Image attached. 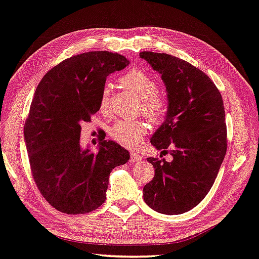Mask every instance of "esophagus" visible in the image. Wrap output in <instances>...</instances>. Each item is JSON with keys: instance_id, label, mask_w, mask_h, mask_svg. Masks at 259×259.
I'll use <instances>...</instances> for the list:
<instances>
[{"instance_id": "34e87169", "label": "esophagus", "mask_w": 259, "mask_h": 259, "mask_svg": "<svg viewBox=\"0 0 259 259\" xmlns=\"http://www.w3.org/2000/svg\"><path fill=\"white\" fill-rule=\"evenodd\" d=\"M143 159V156L138 153H131L130 155V161L131 163H137V161H139Z\"/></svg>"}]
</instances>
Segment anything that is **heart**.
Returning a JSON list of instances; mask_svg holds the SVG:
<instances>
[{"mask_svg": "<svg viewBox=\"0 0 259 259\" xmlns=\"http://www.w3.org/2000/svg\"><path fill=\"white\" fill-rule=\"evenodd\" d=\"M121 83L130 90L141 102V110L150 122L160 123L168 112V103L158 94V83L145 70L135 68L121 77ZM110 85L105 84L100 96L101 109L109 104ZM147 133V124L143 121H118L111 126V138L124 147H134L139 144L140 138Z\"/></svg>", "mask_w": 259, "mask_h": 259, "instance_id": "1", "label": "heart"}]
</instances>
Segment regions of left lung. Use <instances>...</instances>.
<instances>
[{"mask_svg":"<svg viewBox=\"0 0 259 259\" xmlns=\"http://www.w3.org/2000/svg\"><path fill=\"white\" fill-rule=\"evenodd\" d=\"M139 56L160 74L168 100L165 121L150 141L173 156L171 161L147 158L155 176L144 187V200L159 213L181 214L209 193L224 161V101L209 76L185 60L153 52Z\"/></svg>","mask_w":259,"mask_h":259,"instance_id":"obj_1","label":"left lung"}]
</instances>
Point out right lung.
I'll return each mask as SVG.
<instances>
[{
    "instance_id": "add662e5",
    "label": "right lung",
    "mask_w": 259,
    "mask_h": 259,
    "mask_svg": "<svg viewBox=\"0 0 259 259\" xmlns=\"http://www.w3.org/2000/svg\"><path fill=\"white\" fill-rule=\"evenodd\" d=\"M129 64L124 56L90 52L55 66L40 80L24 123V141L38 190L56 210L82 214L105 201L109 176L128 150L101 139L92 153L79 143L83 122L100 110L106 76Z\"/></svg>"
}]
</instances>
